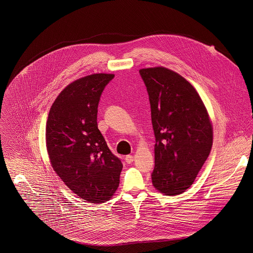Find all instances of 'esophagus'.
I'll return each instance as SVG.
<instances>
[{
  "label": "esophagus",
  "instance_id": "34e87169",
  "mask_svg": "<svg viewBox=\"0 0 253 253\" xmlns=\"http://www.w3.org/2000/svg\"><path fill=\"white\" fill-rule=\"evenodd\" d=\"M125 160H126V163L130 164V163H132V162H133L134 158H133V156H132V155H126V158H125Z\"/></svg>",
  "mask_w": 253,
  "mask_h": 253
}]
</instances>
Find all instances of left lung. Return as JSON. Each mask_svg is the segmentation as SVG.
I'll list each match as a JSON object with an SVG mask.
<instances>
[{
    "instance_id": "8db88e82",
    "label": "left lung",
    "mask_w": 253,
    "mask_h": 253,
    "mask_svg": "<svg viewBox=\"0 0 253 253\" xmlns=\"http://www.w3.org/2000/svg\"><path fill=\"white\" fill-rule=\"evenodd\" d=\"M156 143L152 185L166 196L192 185L213 144V126L195 87L168 68H143Z\"/></svg>"
}]
</instances>
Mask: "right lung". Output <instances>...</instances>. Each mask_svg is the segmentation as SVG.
Returning <instances> with one entry per match:
<instances>
[{
	"mask_svg": "<svg viewBox=\"0 0 253 253\" xmlns=\"http://www.w3.org/2000/svg\"><path fill=\"white\" fill-rule=\"evenodd\" d=\"M113 74H92L68 84L51 104L46 147L53 170L77 196L108 202L120 183L123 164L98 128L101 92Z\"/></svg>",
	"mask_w": 253,
	"mask_h": 253,
	"instance_id": "obj_1",
	"label": "right lung"
}]
</instances>
